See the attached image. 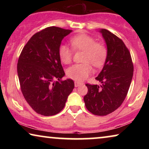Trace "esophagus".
<instances>
[{"label":"esophagus","mask_w":149,"mask_h":149,"mask_svg":"<svg viewBox=\"0 0 149 149\" xmlns=\"http://www.w3.org/2000/svg\"><path fill=\"white\" fill-rule=\"evenodd\" d=\"M83 84V83L82 82H79V81H74V86L75 87H79L80 85H82Z\"/></svg>","instance_id":"esophagus-1"}]
</instances>
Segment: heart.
<instances>
[{
    "mask_svg": "<svg viewBox=\"0 0 149 149\" xmlns=\"http://www.w3.org/2000/svg\"><path fill=\"white\" fill-rule=\"evenodd\" d=\"M70 44L74 49L84 51L82 64H77L68 68L67 75L77 81H83L92 72V66L102 67L104 64L107 57V49L102 43L96 42L95 38L86 34H80L71 38ZM60 60L65 64L72 62L73 52L66 45H61L58 49Z\"/></svg>",
    "mask_w": 149,
    "mask_h": 149,
    "instance_id": "1",
    "label": "heart"
}]
</instances>
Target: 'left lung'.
Wrapping results in <instances>:
<instances>
[{
    "mask_svg": "<svg viewBox=\"0 0 149 149\" xmlns=\"http://www.w3.org/2000/svg\"><path fill=\"white\" fill-rule=\"evenodd\" d=\"M107 47L102 70L95 77L101 84L87 83L84 96L87 109L93 115L104 116L117 109L125 100L134 72L131 55L123 40L106 29L99 30Z\"/></svg>",
    "mask_w": 149,
    "mask_h": 149,
    "instance_id": "obj_1",
    "label": "left lung"
}]
</instances>
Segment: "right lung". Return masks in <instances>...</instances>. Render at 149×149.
<instances>
[{
  "label": "right lung",
  "mask_w": 149,
  "mask_h": 149,
  "mask_svg": "<svg viewBox=\"0 0 149 149\" xmlns=\"http://www.w3.org/2000/svg\"><path fill=\"white\" fill-rule=\"evenodd\" d=\"M72 31L47 28L30 38L19 56L17 69L22 92L32 109L41 115L60 113L74 87L72 79L61 81L65 73L58 54L63 38Z\"/></svg>",
  "instance_id": "1"
}]
</instances>
